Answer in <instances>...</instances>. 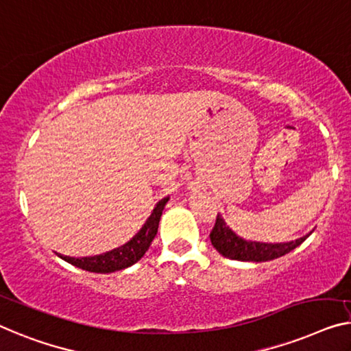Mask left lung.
<instances>
[{
  "label": "left lung",
  "mask_w": 351,
  "mask_h": 351,
  "mask_svg": "<svg viewBox=\"0 0 351 351\" xmlns=\"http://www.w3.org/2000/svg\"><path fill=\"white\" fill-rule=\"evenodd\" d=\"M312 233V232H311ZM307 233L306 237L298 238L295 241L289 243H260V241H247L238 237L232 228L227 226L221 214H217L216 226H214L213 232L209 233V239H211L213 247L217 250L219 254L223 255L230 260L238 261H269L274 258H279L282 255L291 252L298 245L306 241V238L311 237Z\"/></svg>",
  "instance_id": "1"
}]
</instances>
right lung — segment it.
<instances>
[{
  "label": "right lung",
  "mask_w": 351,
  "mask_h": 351,
  "mask_svg": "<svg viewBox=\"0 0 351 351\" xmlns=\"http://www.w3.org/2000/svg\"><path fill=\"white\" fill-rule=\"evenodd\" d=\"M169 200L170 197H164L162 200L156 203L153 213L149 214L148 219H146V222L143 223L142 228L135 233V237L130 238L125 244L119 245V247L108 250L106 254L93 255V257L75 258V257H67V255H61V254H58V257L67 261V263L77 266V268L90 271V273L108 274V273H114V271L129 268V266L137 263V261L146 254V250L149 249L156 233H158L162 211H164V208Z\"/></svg>",
  "instance_id": "right-lung-1"
}]
</instances>
